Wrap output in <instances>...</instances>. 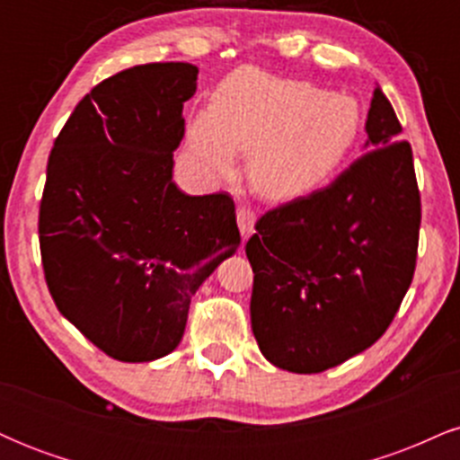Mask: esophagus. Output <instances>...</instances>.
I'll use <instances>...</instances> for the list:
<instances>
[{
    "instance_id": "1",
    "label": "esophagus",
    "mask_w": 460,
    "mask_h": 460,
    "mask_svg": "<svg viewBox=\"0 0 460 460\" xmlns=\"http://www.w3.org/2000/svg\"><path fill=\"white\" fill-rule=\"evenodd\" d=\"M252 225H255V212L251 208H237V226H240L242 237H246L252 234Z\"/></svg>"
}]
</instances>
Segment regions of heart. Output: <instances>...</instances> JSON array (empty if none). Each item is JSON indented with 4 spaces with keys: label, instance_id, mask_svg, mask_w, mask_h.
I'll return each mask as SVG.
<instances>
[{
    "label": "heart",
    "instance_id": "obj_1",
    "mask_svg": "<svg viewBox=\"0 0 460 460\" xmlns=\"http://www.w3.org/2000/svg\"><path fill=\"white\" fill-rule=\"evenodd\" d=\"M366 116L355 97L305 79L237 68L188 128V149L212 177H226L248 153L251 186L289 199L335 175L361 138Z\"/></svg>",
    "mask_w": 460,
    "mask_h": 460
}]
</instances>
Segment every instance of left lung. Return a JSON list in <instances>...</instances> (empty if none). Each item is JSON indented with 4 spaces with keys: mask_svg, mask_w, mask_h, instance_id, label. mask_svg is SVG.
<instances>
[{
    "mask_svg": "<svg viewBox=\"0 0 460 460\" xmlns=\"http://www.w3.org/2000/svg\"><path fill=\"white\" fill-rule=\"evenodd\" d=\"M367 151L329 186L268 209L246 242L251 326L261 355L318 374L369 348L398 314L415 274L421 200L413 151L381 88Z\"/></svg>",
    "mask_w": 460,
    "mask_h": 460,
    "instance_id": "1",
    "label": "left lung"
}]
</instances>
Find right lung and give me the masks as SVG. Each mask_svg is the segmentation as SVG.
<instances>
[{
	"label": "right lung",
	"mask_w": 460,
	"mask_h": 460,
	"mask_svg": "<svg viewBox=\"0 0 460 460\" xmlns=\"http://www.w3.org/2000/svg\"><path fill=\"white\" fill-rule=\"evenodd\" d=\"M197 73L188 62H153L103 79L75 105L47 162V288L58 311L116 361L175 350L190 298L242 242L229 194L188 197L172 183Z\"/></svg>",
	"instance_id": "add662e5"
}]
</instances>
